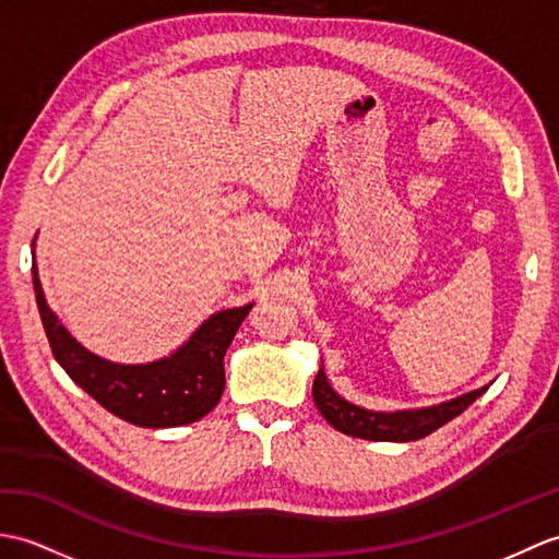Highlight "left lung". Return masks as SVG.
<instances>
[{"mask_svg": "<svg viewBox=\"0 0 559 559\" xmlns=\"http://www.w3.org/2000/svg\"><path fill=\"white\" fill-rule=\"evenodd\" d=\"M486 391L488 385H481L476 388V391L438 402V405L431 407L376 412L359 407L355 402H349L335 393L326 379V373H323V367H319L314 385H311V395H314L319 412L335 431L365 440H383V443H409V440H419L428 433H433L436 428L455 419L457 414H462Z\"/></svg>", "mask_w": 559, "mask_h": 559, "instance_id": "1", "label": "left lung"}]
</instances>
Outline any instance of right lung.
Returning a JSON list of instances; mask_svg holds the SVG:
<instances>
[{
  "label": "right lung",
  "mask_w": 559,
  "mask_h": 559,
  "mask_svg": "<svg viewBox=\"0 0 559 559\" xmlns=\"http://www.w3.org/2000/svg\"><path fill=\"white\" fill-rule=\"evenodd\" d=\"M35 240L33 288L49 347L61 369L87 395H93L104 409L119 419L142 428L192 424L216 407L226 385V349L254 302L214 311L171 355L145 361V365H121V361L90 353L49 309L40 274H37Z\"/></svg>",
  "instance_id": "right-lung-1"
}]
</instances>
